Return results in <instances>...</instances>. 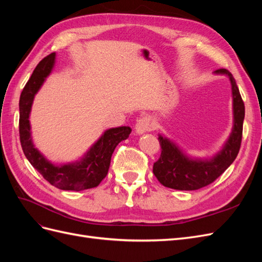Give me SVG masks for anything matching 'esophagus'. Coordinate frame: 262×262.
<instances>
[{"label":"esophagus","mask_w":262,"mask_h":262,"mask_svg":"<svg viewBox=\"0 0 262 262\" xmlns=\"http://www.w3.org/2000/svg\"><path fill=\"white\" fill-rule=\"evenodd\" d=\"M155 126H156V123L152 118L147 115L142 116L138 119V121L136 123V132L138 134H142L145 132L153 131L155 129Z\"/></svg>","instance_id":"1"}]
</instances>
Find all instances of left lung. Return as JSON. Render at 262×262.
I'll use <instances>...</instances> for the list:
<instances>
[{
	"mask_svg": "<svg viewBox=\"0 0 262 262\" xmlns=\"http://www.w3.org/2000/svg\"><path fill=\"white\" fill-rule=\"evenodd\" d=\"M217 74H226L232 83L234 128L224 148L212 160L201 161L188 158L169 140L160 136L162 153L153 165V172L161 184L176 190H198L219 178L238 155L242 138L245 105L232 73L226 69L216 70Z\"/></svg>",
	"mask_w": 262,
	"mask_h": 262,
	"instance_id": "obj_1",
	"label": "left lung"
}]
</instances>
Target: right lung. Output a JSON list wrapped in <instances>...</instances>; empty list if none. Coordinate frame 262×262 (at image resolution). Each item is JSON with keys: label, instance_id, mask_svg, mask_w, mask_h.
Returning a JSON list of instances; mask_svg holds the SVG:
<instances>
[{"label": "right lung", "instance_id": "right-lung-1", "mask_svg": "<svg viewBox=\"0 0 262 262\" xmlns=\"http://www.w3.org/2000/svg\"><path fill=\"white\" fill-rule=\"evenodd\" d=\"M55 53L47 55L34 70L19 98V139L23 152L29 163L41 176L61 190H81L97 187L104 179L110 166V160L116 146L131 133L129 126H119L107 130L80 162L54 166L35 148L30 137L29 114L36 93L46 77L51 72Z\"/></svg>", "mask_w": 262, "mask_h": 262}]
</instances>
